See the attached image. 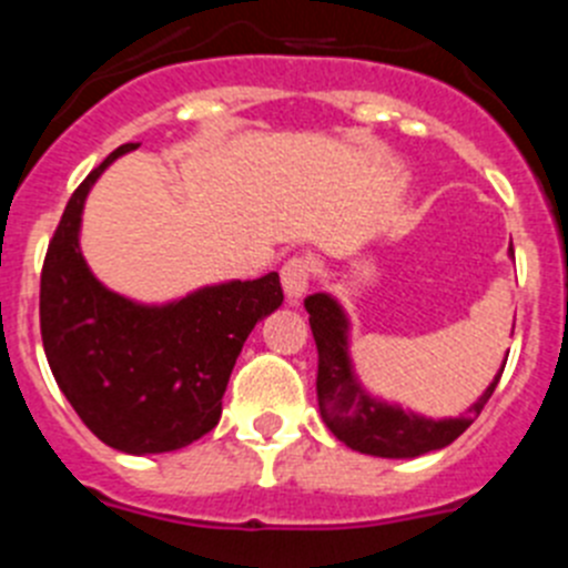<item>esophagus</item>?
I'll return each instance as SVG.
<instances>
[{"mask_svg": "<svg viewBox=\"0 0 568 568\" xmlns=\"http://www.w3.org/2000/svg\"><path fill=\"white\" fill-rule=\"evenodd\" d=\"M313 261L307 255H293V258L284 261L281 267V284H284V293L290 301H298L301 295L310 290V281H313Z\"/></svg>", "mask_w": 568, "mask_h": 568, "instance_id": "34e87169", "label": "esophagus"}]
</instances>
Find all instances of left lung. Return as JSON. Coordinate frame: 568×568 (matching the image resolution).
<instances>
[{"label":"left lung","mask_w":568,"mask_h":568,"mask_svg":"<svg viewBox=\"0 0 568 568\" xmlns=\"http://www.w3.org/2000/svg\"><path fill=\"white\" fill-rule=\"evenodd\" d=\"M304 307L310 313V327H313L315 346H318L315 393H318L321 418L329 426V433L355 453L375 455V458H418L433 449H444L469 429L504 375V369L495 375V381L469 406V415L464 418L429 420L420 415H409L398 406L373 400L355 381L353 364L346 355L349 324H346L338 301L315 293L304 298Z\"/></svg>","instance_id":"8db88e82"}]
</instances>
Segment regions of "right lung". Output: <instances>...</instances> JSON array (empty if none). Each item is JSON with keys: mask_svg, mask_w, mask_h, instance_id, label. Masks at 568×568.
<instances>
[{"mask_svg": "<svg viewBox=\"0 0 568 568\" xmlns=\"http://www.w3.org/2000/svg\"><path fill=\"white\" fill-rule=\"evenodd\" d=\"M130 150L115 148L70 195L42 264L39 324L53 378L90 433L119 453L155 455L219 424L241 346L284 290L267 273L144 307L102 287L79 250L82 207L102 170Z\"/></svg>", "mask_w": 568, "mask_h": 568, "instance_id": "right-lung-1", "label": "right lung"}]
</instances>
